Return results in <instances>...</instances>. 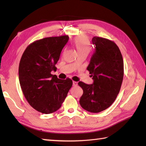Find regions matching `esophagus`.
<instances>
[{"label":"esophagus","mask_w":146,"mask_h":146,"mask_svg":"<svg viewBox=\"0 0 146 146\" xmlns=\"http://www.w3.org/2000/svg\"><path fill=\"white\" fill-rule=\"evenodd\" d=\"M77 84H78L77 82H75V81H73V86H77Z\"/></svg>","instance_id":"esophagus-1"}]
</instances>
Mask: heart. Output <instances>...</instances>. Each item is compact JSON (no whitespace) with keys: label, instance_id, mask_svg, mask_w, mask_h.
I'll use <instances>...</instances> for the list:
<instances>
[{"label":"heart","instance_id":"obj_1","mask_svg":"<svg viewBox=\"0 0 146 146\" xmlns=\"http://www.w3.org/2000/svg\"><path fill=\"white\" fill-rule=\"evenodd\" d=\"M74 46L77 50L79 55L80 54H88L91 50L90 42L88 36L81 35L76 37L74 40Z\"/></svg>","mask_w":146,"mask_h":146}]
</instances>
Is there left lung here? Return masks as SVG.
I'll use <instances>...</instances> for the list:
<instances>
[{
	"label": "left lung",
	"instance_id": "1",
	"mask_svg": "<svg viewBox=\"0 0 146 146\" xmlns=\"http://www.w3.org/2000/svg\"><path fill=\"white\" fill-rule=\"evenodd\" d=\"M92 43L95 49L87 70L93 83H78L83 90L79 102L88 111L99 113L111 106L119 93L123 76V62L114 42L94 36Z\"/></svg>",
	"mask_w": 146,
	"mask_h": 146
}]
</instances>
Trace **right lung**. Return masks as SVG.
<instances>
[{"mask_svg": "<svg viewBox=\"0 0 146 146\" xmlns=\"http://www.w3.org/2000/svg\"><path fill=\"white\" fill-rule=\"evenodd\" d=\"M69 36L47 37L33 42L27 47L19 68L21 87L32 108L44 114L57 111L73 84L67 78L61 80L51 75L55 64L68 42Z\"/></svg>", "mask_w": 146, "mask_h": 146, "instance_id": "right-lung-1", "label": "right lung"}]
</instances>
